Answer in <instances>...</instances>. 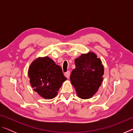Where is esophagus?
Segmentation results:
<instances>
[{
    "mask_svg": "<svg viewBox=\"0 0 133 133\" xmlns=\"http://www.w3.org/2000/svg\"><path fill=\"white\" fill-rule=\"evenodd\" d=\"M70 75V72L69 71H67V72H66V73H64V76H66V77L67 78H69Z\"/></svg>",
    "mask_w": 133,
    "mask_h": 133,
    "instance_id": "esophagus-1",
    "label": "esophagus"
}]
</instances>
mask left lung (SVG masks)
<instances>
[{"mask_svg":"<svg viewBox=\"0 0 133 133\" xmlns=\"http://www.w3.org/2000/svg\"><path fill=\"white\" fill-rule=\"evenodd\" d=\"M76 68L70 75V82L78 97L91 98L102 84L104 66L95 53L82 54L75 60Z\"/></svg>","mask_w":133,"mask_h":133,"instance_id":"obj_1","label":"left lung"}]
</instances>
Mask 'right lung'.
Listing matches in <instances>:
<instances>
[{
  "instance_id": "right-lung-1",
  "label": "right lung",
  "mask_w": 133,
  "mask_h": 133,
  "mask_svg": "<svg viewBox=\"0 0 133 133\" xmlns=\"http://www.w3.org/2000/svg\"><path fill=\"white\" fill-rule=\"evenodd\" d=\"M28 76L35 91L45 99L55 98L67 80L61 67L48 56L36 58L29 67Z\"/></svg>"
}]
</instances>
